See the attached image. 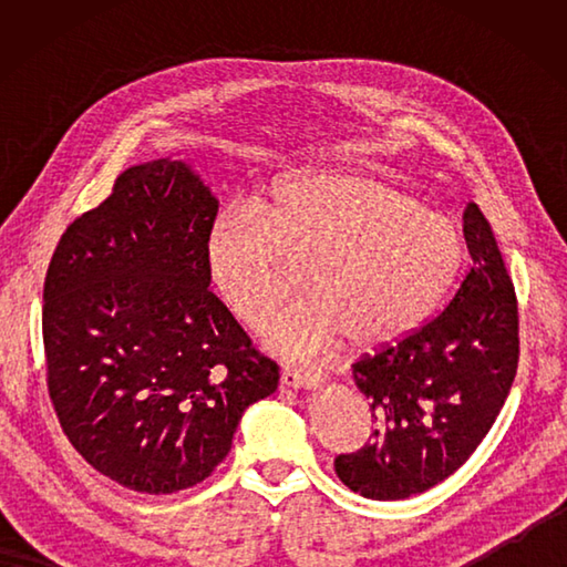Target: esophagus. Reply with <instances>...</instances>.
<instances>
[{
    "label": "esophagus",
    "mask_w": 567,
    "mask_h": 567,
    "mask_svg": "<svg viewBox=\"0 0 567 567\" xmlns=\"http://www.w3.org/2000/svg\"><path fill=\"white\" fill-rule=\"evenodd\" d=\"M323 372L319 368H307V370H285L282 372V384L287 388H317L319 382H323Z\"/></svg>",
    "instance_id": "esophagus-1"
}]
</instances>
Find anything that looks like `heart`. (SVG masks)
Returning a JSON list of instances; mask_svg holds the SVG:
<instances>
[{"mask_svg": "<svg viewBox=\"0 0 567 567\" xmlns=\"http://www.w3.org/2000/svg\"><path fill=\"white\" fill-rule=\"evenodd\" d=\"M463 240L441 212L360 173L287 179L260 207L238 202L214 216L204 265L224 305L260 327L299 285L309 297L282 309L268 343L290 358L348 339L375 351L416 331L461 268Z\"/></svg>", "mask_w": 567, "mask_h": 567, "instance_id": "obj_1", "label": "heart"}]
</instances>
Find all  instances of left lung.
Returning a JSON list of instances; mask_svg holds the SVG:
<instances>
[{
	"label": "left lung",
	"mask_w": 567,
	"mask_h": 567,
	"mask_svg": "<svg viewBox=\"0 0 567 567\" xmlns=\"http://www.w3.org/2000/svg\"><path fill=\"white\" fill-rule=\"evenodd\" d=\"M463 236L473 265L441 315L353 363L378 429L333 467L346 487L368 499H406L451 477L483 443L512 390L519 307L475 202L463 212Z\"/></svg>",
	"instance_id": "1"
}]
</instances>
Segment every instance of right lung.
Returning <instances> with one entry per match:
<instances>
[{
    "mask_svg": "<svg viewBox=\"0 0 567 567\" xmlns=\"http://www.w3.org/2000/svg\"><path fill=\"white\" fill-rule=\"evenodd\" d=\"M216 212L183 161L128 167L65 228L45 272L55 416L84 461L141 495L209 477L246 406L280 380L209 292L204 238Z\"/></svg>",
    "mask_w": 567,
    "mask_h": 567,
    "instance_id": "right-lung-1",
    "label": "right lung"
}]
</instances>
